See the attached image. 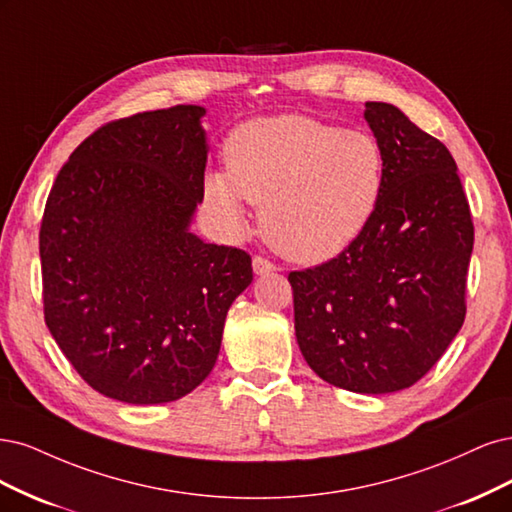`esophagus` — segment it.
Instances as JSON below:
<instances>
[{
	"instance_id": "34e87169",
	"label": "esophagus",
	"mask_w": 512,
	"mask_h": 512,
	"mask_svg": "<svg viewBox=\"0 0 512 512\" xmlns=\"http://www.w3.org/2000/svg\"><path fill=\"white\" fill-rule=\"evenodd\" d=\"M274 270H276V266H274V263H270L268 259H263V257H255V259H253V272H255L257 276L270 274V272H274Z\"/></svg>"
}]
</instances>
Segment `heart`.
Listing matches in <instances>:
<instances>
[{
  "instance_id": "b5f03b06",
  "label": "heart",
  "mask_w": 512,
  "mask_h": 512,
  "mask_svg": "<svg viewBox=\"0 0 512 512\" xmlns=\"http://www.w3.org/2000/svg\"><path fill=\"white\" fill-rule=\"evenodd\" d=\"M225 172L204 195L227 234L246 229L244 200L261 206V232L298 263H323L366 232L385 187V153L366 131L302 114L246 121L225 142Z\"/></svg>"
}]
</instances>
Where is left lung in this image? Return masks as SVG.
<instances>
[{"instance_id":"1","label":"left lung","mask_w":512,"mask_h":512,"mask_svg":"<svg viewBox=\"0 0 512 512\" xmlns=\"http://www.w3.org/2000/svg\"><path fill=\"white\" fill-rule=\"evenodd\" d=\"M364 119L385 153L381 204L349 249L289 283L306 364L381 395L415 385L464 325L474 227L447 146L385 102Z\"/></svg>"}]
</instances>
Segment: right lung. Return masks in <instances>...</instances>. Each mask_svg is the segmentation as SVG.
Segmentation results:
<instances>
[{"instance_id":"add662e5","label":"right lung","mask_w":512,"mask_h":512,"mask_svg":"<svg viewBox=\"0 0 512 512\" xmlns=\"http://www.w3.org/2000/svg\"><path fill=\"white\" fill-rule=\"evenodd\" d=\"M204 106L140 112L97 129L48 195L40 259L44 319L106 398L166 404L217 364L251 257L191 232L204 200Z\"/></svg>"}]
</instances>
